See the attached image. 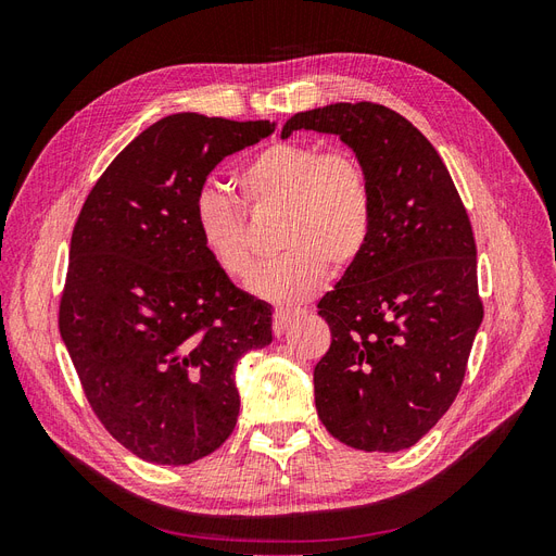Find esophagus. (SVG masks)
I'll return each mask as SVG.
<instances>
[{"instance_id":"obj_1","label":"esophagus","mask_w":556,"mask_h":556,"mask_svg":"<svg viewBox=\"0 0 556 556\" xmlns=\"http://www.w3.org/2000/svg\"><path fill=\"white\" fill-rule=\"evenodd\" d=\"M294 323H296V315H294V313L278 311V313L274 315V333L278 336V339H282V336L292 329Z\"/></svg>"}]
</instances>
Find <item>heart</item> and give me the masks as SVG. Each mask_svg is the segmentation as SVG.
<instances>
[{
	"label": "heart",
	"mask_w": 556,
	"mask_h": 556,
	"mask_svg": "<svg viewBox=\"0 0 556 556\" xmlns=\"http://www.w3.org/2000/svg\"><path fill=\"white\" fill-rule=\"evenodd\" d=\"M250 208H282V255L250 278L248 290L278 306H299L327 285L329 264L348 268L374 233V185L364 162L345 148L325 150L301 141H276L252 155L237 174ZM194 227L211 260L229 278L255 266L243 208L220 188L206 185L194 199Z\"/></svg>",
	"instance_id": "b5f03b06"
}]
</instances>
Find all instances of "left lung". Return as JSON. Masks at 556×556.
Listing matches in <instances>:
<instances>
[{"label": "left lung", "instance_id": "obj_1", "mask_svg": "<svg viewBox=\"0 0 556 556\" xmlns=\"http://www.w3.org/2000/svg\"><path fill=\"white\" fill-rule=\"evenodd\" d=\"M296 129L339 134L376 201L368 248L317 304L331 329L317 415L355 450H406L457 399L482 323L473 227L441 155L396 111L329 104L292 115L282 139Z\"/></svg>", "mask_w": 556, "mask_h": 556}]
</instances>
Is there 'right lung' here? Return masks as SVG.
<instances>
[{
  "mask_svg": "<svg viewBox=\"0 0 556 556\" xmlns=\"http://www.w3.org/2000/svg\"><path fill=\"white\" fill-rule=\"evenodd\" d=\"M268 121L176 113L141 131L83 204L58 325L92 413L139 459L185 466L237 427L233 366L266 348L271 308L241 292L194 227V199L223 157Z\"/></svg>",
  "mask_w": 556,
  "mask_h": 556,
  "instance_id": "obj_1",
  "label": "right lung"
}]
</instances>
